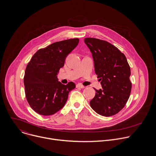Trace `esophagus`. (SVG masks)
I'll use <instances>...</instances> for the list:
<instances>
[{"label":"esophagus","mask_w":156,"mask_h":156,"mask_svg":"<svg viewBox=\"0 0 156 156\" xmlns=\"http://www.w3.org/2000/svg\"><path fill=\"white\" fill-rule=\"evenodd\" d=\"M76 86V87H80V88H84V87H85V86H84L82 85V84H80V83L77 84Z\"/></svg>","instance_id":"34e87169"}]
</instances>
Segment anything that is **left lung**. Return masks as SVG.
Wrapping results in <instances>:
<instances>
[{
	"instance_id": "8db88e82",
	"label": "left lung",
	"mask_w": 156,
	"mask_h": 156,
	"mask_svg": "<svg viewBox=\"0 0 156 156\" xmlns=\"http://www.w3.org/2000/svg\"><path fill=\"white\" fill-rule=\"evenodd\" d=\"M84 42L92 53L95 73L102 87L94 88L90 105L101 115H114L125 107L131 93L129 65L125 55L110 43L92 37L85 38Z\"/></svg>"
}]
</instances>
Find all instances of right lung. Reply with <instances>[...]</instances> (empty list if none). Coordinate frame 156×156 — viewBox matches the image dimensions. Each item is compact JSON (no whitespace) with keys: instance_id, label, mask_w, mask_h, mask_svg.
<instances>
[{"instance_id":"add662e5","label":"right lung","mask_w":156,"mask_h":156,"mask_svg":"<svg viewBox=\"0 0 156 156\" xmlns=\"http://www.w3.org/2000/svg\"><path fill=\"white\" fill-rule=\"evenodd\" d=\"M79 39H70L54 42L38 50L28 63L24 76L27 101L37 114L51 115L65 104L75 84L66 85L58 81L57 74L65 58L78 45Z\"/></svg>"}]
</instances>
